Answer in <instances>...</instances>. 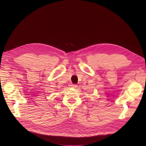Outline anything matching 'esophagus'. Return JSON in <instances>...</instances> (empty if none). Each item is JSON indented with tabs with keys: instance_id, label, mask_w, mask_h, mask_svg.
<instances>
[{
	"instance_id": "obj_1",
	"label": "esophagus",
	"mask_w": 146,
	"mask_h": 146,
	"mask_svg": "<svg viewBox=\"0 0 146 146\" xmlns=\"http://www.w3.org/2000/svg\"><path fill=\"white\" fill-rule=\"evenodd\" d=\"M71 86L72 87V88H77L78 86H77V85H76V84H72V85H71Z\"/></svg>"
}]
</instances>
